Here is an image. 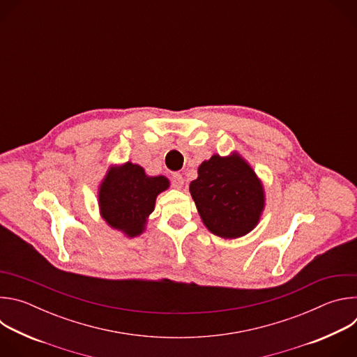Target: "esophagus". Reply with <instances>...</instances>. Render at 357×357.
Returning a JSON list of instances; mask_svg holds the SVG:
<instances>
[{"label": "esophagus", "mask_w": 357, "mask_h": 357, "mask_svg": "<svg viewBox=\"0 0 357 357\" xmlns=\"http://www.w3.org/2000/svg\"><path fill=\"white\" fill-rule=\"evenodd\" d=\"M172 185L176 189H181L183 186V176L181 174H174L172 175Z\"/></svg>", "instance_id": "1"}]
</instances>
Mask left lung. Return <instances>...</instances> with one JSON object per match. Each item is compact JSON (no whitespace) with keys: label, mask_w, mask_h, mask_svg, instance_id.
<instances>
[{"label":"left lung","mask_w":357,"mask_h":357,"mask_svg":"<svg viewBox=\"0 0 357 357\" xmlns=\"http://www.w3.org/2000/svg\"><path fill=\"white\" fill-rule=\"evenodd\" d=\"M189 192L199 216L211 233L222 238H238L260 222L266 206L264 186L237 152L218 154L203 161Z\"/></svg>","instance_id":"left-lung-1"}]
</instances>
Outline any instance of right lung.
<instances>
[{
  "label": "right lung",
  "instance_id": "right-lung-1",
  "mask_svg": "<svg viewBox=\"0 0 357 357\" xmlns=\"http://www.w3.org/2000/svg\"><path fill=\"white\" fill-rule=\"evenodd\" d=\"M168 188L167 176H149L137 164L113 165L98 186L100 215L110 227L137 237L154 212L157 196Z\"/></svg>",
  "mask_w": 357,
  "mask_h": 357
}]
</instances>
